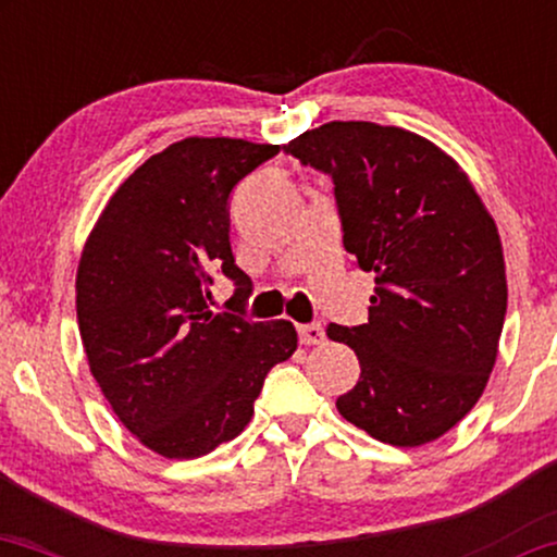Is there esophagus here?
Listing matches in <instances>:
<instances>
[{"label": "esophagus", "instance_id": "obj_1", "mask_svg": "<svg viewBox=\"0 0 557 557\" xmlns=\"http://www.w3.org/2000/svg\"><path fill=\"white\" fill-rule=\"evenodd\" d=\"M298 336H300V344H308V347H313V344H321L326 339L321 323H302V326H298Z\"/></svg>", "mask_w": 557, "mask_h": 557}]
</instances>
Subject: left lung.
<instances>
[{"label": "left lung", "instance_id": "1", "mask_svg": "<svg viewBox=\"0 0 557 557\" xmlns=\"http://www.w3.org/2000/svg\"><path fill=\"white\" fill-rule=\"evenodd\" d=\"M285 153L329 174L344 249L375 272L368 323L326 329L362 368L336 408L385 445H426L475 406L494 370L506 315L494 218L466 172L411 131L331 121Z\"/></svg>", "mask_w": 557, "mask_h": 557}]
</instances>
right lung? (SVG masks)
I'll use <instances>...</instances> for the list:
<instances>
[{
  "instance_id": "obj_1",
  "label": "right lung",
  "mask_w": 557,
  "mask_h": 557,
  "mask_svg": "<svg viewBox=\"0 0 557 557\" xmlns=\"http://www.w3.org/2000/svg\"><path fill=\"white\" fill-rule=\"evenodd\" d=\"M280 146L185 138L146 159L91 228L76 272L89 370L131 434L189 460L244 432L267 372L298 347L290 321H249L251 280L231 251V193ZM236 314L207 308L212 274Z\"/></svg>"
}]
</instances>
